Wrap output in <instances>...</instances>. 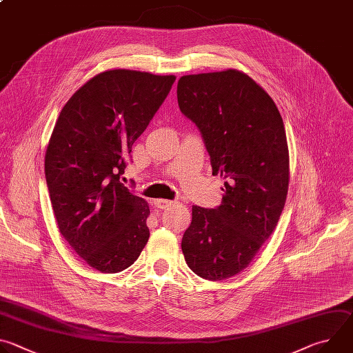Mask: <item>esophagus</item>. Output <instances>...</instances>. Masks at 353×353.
<instances>
[{
    "label": "esophagus",
    "instance_id": "esophagus-1",
    "mask_svg": "<svg viewBox=\"0 0 353 353\" xmlns=\"http://www.w3.org/2000/svg\"><path fill=\"white\" fill-rule=\"evenodd\" d=\"M154 204H155V207H158V208H161V210H165V208H168V207L172 205V201L159 198V199H155V201H154Z\"/></svg>",
    "mask_w": 353,
    "mask_h": 353
}]
</instances>
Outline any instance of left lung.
I'll return each instance as SVG.
<instances>
[{"label":"left lung","mask_w":353,"mask_h":353,"mask_svg":"<svg viewBox=\"0 0 353 353\" xmlns=\"http://www.w3.org/2000/svg\"><path fill=\"white\" fill-rule=\"evenodd\" d=\"M177 102L204 138L212 174L226 180L218 208L192 207L181 250L198 276L223 281L253 261L285 207L283 121L272 97L237 70L181 77Z\"/></svg>","instance_id":"1"}]
</instances>
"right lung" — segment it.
<instances>
[{
  "label": "right lung",
  "instance_id": "obj_1",
  "mask_svg": "<svg viewBox=\"0 0 353 353\" xmlns=\"http://www.w3.org/2000/svg\"><path fill=\"white\" fill-rule=\"evenodd\" d=\"M174 75L109 70L82 85L50 137L44 172L63 237L92 268L120 272L149 239V205L121 181L125 161Z\"/></svg>",
  "mask_w": 353,
  "mask_h": 353
}]
</instances>
